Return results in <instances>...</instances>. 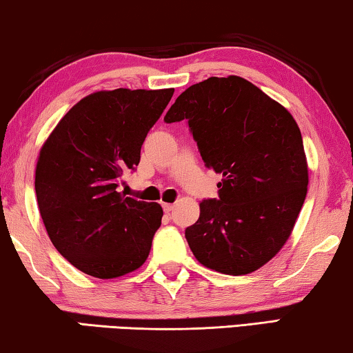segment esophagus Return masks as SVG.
<instances>
[{
  "instance_id": "esophagus-1",
  "label": "esophagus",
  "mask_w": 353,
  "mask_h": 353,
  "mask_svg": "<svg viewBox=\"0 0 353 353\" xmlns=\"http://www.w3.org/2000/svg\"><path fill=\"white\" fill-rule=\"evenodd\" d=\"M162 208H164L165 213H170L173 210V203H162Z\"/></svg>"
}]
</instances>
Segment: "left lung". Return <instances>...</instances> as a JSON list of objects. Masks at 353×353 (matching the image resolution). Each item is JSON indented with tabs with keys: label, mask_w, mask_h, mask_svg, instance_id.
<instances>
[{
	"label": "left lung",
	"mask_w": 353,
	"mask_h": 353,
	"mask_svg": "<svg viewBox=\"0 0 353 353\" xmlns=\"http://www.w3.org/2000/svg\"><path fill=\"white\" fill-rule=\"evenodd\" d=\"M188 121L205 167L221 173L218 199L201 202L185 236L201 264L245 275L270 261L293 231L309 185L301 130L287 108L240 78L188 88L164 121Z\"/></svg>",
	"instance_id": "1"
}]
</instances>
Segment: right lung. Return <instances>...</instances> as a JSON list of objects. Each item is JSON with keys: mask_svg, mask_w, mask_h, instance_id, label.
Segmentation results:
<instances>
[{"mask_svg": "<svg viewBox=\"0 0 353 353\" xmlns=\"http://www.w3.org/2000/svg\"><path fill=\"white\" fill-rule=\"evenodd\" d=\"M175 89L94 92L66 113L39 151L34 191L50 242L81 272L116 279L146 261L159 203L117 191Z\"/></svg>", "mask_w": 353, "mask_h": 353, "instance_id": "right-lung-1", "label": "right lung"}]
</instances>
